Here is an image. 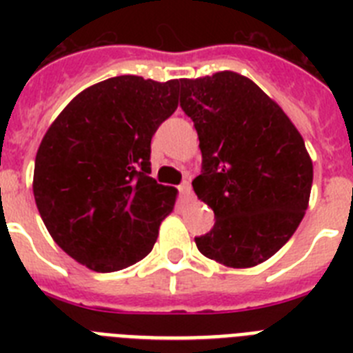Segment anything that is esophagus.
<instances>
[{"label": "esophagus", "mask_w": 353, "mask_h": 353, "mask_svg": "<svg viewBox=\"0 0 353 353\" xmlns=\"http://www.w3.org/2000/svg\"><path fill=\"white\" fill-rule=\"evenodd\" d=\"M179 191H180V194H182L183 199L191 201V199H192V189H191V182H189V180H183V182L180 183Z\"/></svg>", "instance_id": "1"}]
</instances>
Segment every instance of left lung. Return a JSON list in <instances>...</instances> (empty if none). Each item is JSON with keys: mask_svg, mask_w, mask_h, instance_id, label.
Instances as JSON below:
<instances>
[{"mask_svg": "<svg viewBox=\"0 0 353 353\" xmlns=\"http://www.w3.org/2000/svg\"><path fill=\"white\" fill-rule=\"evenodd\" d=\"M194 121L201 173L194 192L214 210L199 252L233 269L269 260L295 233L310 201L313 162L304 139L258 84L236 72L180 79Z\"/></svg>", "mask_w": 353, "mask_h": 353, "instance_id": "1", "label": "left lung"}]
</instances>
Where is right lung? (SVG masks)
Instances as JSON below:
<instances>
[{"instance_id": "add662e5", "label": "right lung", "mask_w": 353, "mask_h": 353, "mask_svg": "<svg viewBox=\"0 0 353 353\" xmlns=\"http://www.w3.org/2000/svg\"><path fill=\"white\" fill-rule=\"evenodd\" d=\"M180 81L118 76L60 113L35 159L33 194L54 242L95 272L130 267L152 251L176 189L155 182L150 143L179 108Z\"/></svg>"}]
</instances>
